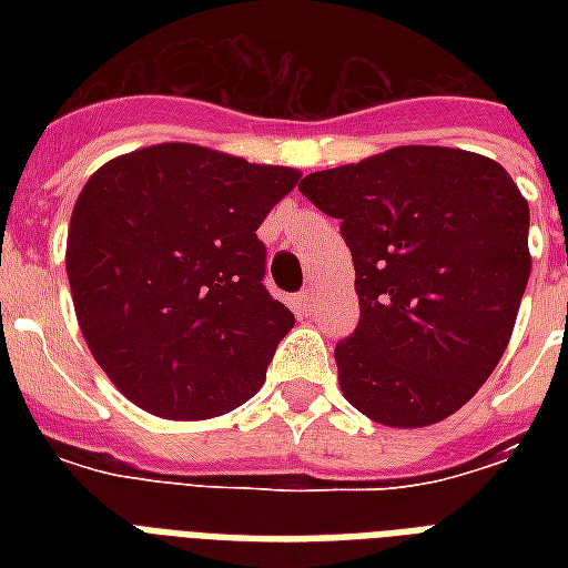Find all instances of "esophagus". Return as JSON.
<instances>
[{
	"mask_svg": "<svg viewBox=\"0 0 568 568\" xmlns=\"http://www.w3.org/2000/svg\"><path fill=\"white\" fill-rule=\"evenodd\" d=\"M297 306H301L303 312H312V306H315V297H312V288H306V292L297 294Z\"/></svg>",
	"mask_w": 568,
	"mask_h": 568,
	"instance_id": "1",
	"label": "esophagus"
}]
</instances>
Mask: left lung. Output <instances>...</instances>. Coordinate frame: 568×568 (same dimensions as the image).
<instances>
[{
    "instance_id": "8db88e82",
    "label": "left lung",
    "mask_w": 568,
    "mask_h": 568,
    "mask_svg": "<svg viewBox=\"0 0 568 568\" xmlns=\"http://www.w3.org/2000/svg\"><path fill=\"white\" fill-rule=\"evenodd\" d=\"M301 194L342 221L354 256L342 395L386 427L457 413L507 351L530 276V209L510 173L454 146H395L303 176Z\"/></svg>"
}]
</instances>
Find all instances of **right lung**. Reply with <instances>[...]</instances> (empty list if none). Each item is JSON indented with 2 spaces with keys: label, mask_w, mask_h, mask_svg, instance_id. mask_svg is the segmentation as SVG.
I'll return each instance as SVG.
<instances>
[{
  "label": "right lung",
  "mask_w": 568,
  "mask_h": 568,
  "mask_svg": "<svg viewBox=\"0 0 568 568\" xmlns=\"http://www.w3.org/2000/svg\"><path fill=\"white\" fill-rule=\"evenodd\" d=\"M301 173L196 144L111 159L73 205L67 280L93 359L135 406L200 422L265 383L294 327L256 230Z\"/></svg>",
  "instance_id": "obj_1"
}]
</instances>
